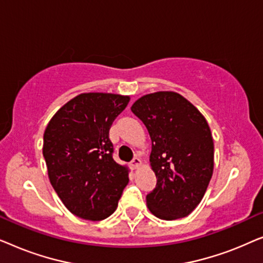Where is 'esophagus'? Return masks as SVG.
<instances>
[{
	"label": "esophagus",
	"mask_w": 263,
	"mask_h": 263,
	"mask_svg": "<svg viewBox=\"0 0 263 263\" xmlns=\"http://www.w3.org/2000/svg\"><path fill=\"white\" fill-rule=\"evenodd\" d=\"M130 166L133 168H139L140 166H141V160H140L138 157H135L134 159L130 161Z\"/></svg>",
	"instance_id": "esophagus-1"
}]
</instances>
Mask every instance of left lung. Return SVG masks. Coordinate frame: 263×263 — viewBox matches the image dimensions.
<instances>
[{
  "instance_id": "obj_1",
  "label": "left lung",
  "mask_w": 263,
  "mask_h": 263,
  "mask_svg": "<svg viewBox=\"0 0 263 263\" xmlns=\"http://www.w3.org/2000/svg\"><path fill=\"white\" fill-rule=\"evenodd\" d=\"M152 140L151 167L157 185L146 196L151 213L164 220L184 218L206 193L214 168V143L206 118L171 91L142 96L132 105Z\"/></svg>"
}]
</instances>
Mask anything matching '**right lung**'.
<instances>
[{
  "instance_id": "1",
  "label": "right lung",
  "mask_w": 263,
  "mask_h": 263,
  "mask_svg": "<svg viewBox=\"0 0 263 263\" xmlns=\"http://www.w3.org/2000/svg\"><path fill=\"white\" fill-rule=\"evenodd\" d=\"M130 97L81 93L64 104L46 125L43 143L52 188L69 212L103 220L116 211L129 168L112 158L109 130Z\"/></svg>"
}]
</instances>
